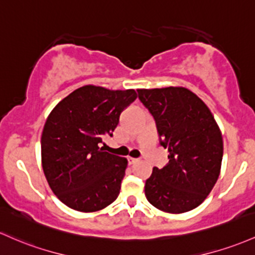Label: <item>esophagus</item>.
Segmentation results:
<instances>
[{"mask_svg":"<svg viewBox=\"0 0 255 255\" xmlns=\"http://www.w3.org/2000/svg\"><path fill=\"white\" fill-rule=\"evenodd\" d=\"M139 158H134V157H128V163L129 164H134L135 162H138Z\"/></svg>","mask_w":255,"mask_h":255,"instance_id":"esophagus-1","label":"esophagus"}]
</instances>
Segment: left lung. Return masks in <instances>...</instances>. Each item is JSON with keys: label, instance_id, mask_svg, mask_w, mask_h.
<instances>
[{"label": "left lung", "instance_id": "obj_1", "mask_svg": "<svg viewBox=\"0 0 255 255\" xmlns=\"http://www.w3.org/2000/svg\"><path fill=\"white\" fill-rule=\"evenodd\" d=\"M139 100L156 122L169 162L152 169L145 183L147 201L159 211L184 213L200 206L219 178L223 136L213 115L183 87L138 89Z\"/></svg>", "mask_w": 255, "mask_h": 255}]
</instances>
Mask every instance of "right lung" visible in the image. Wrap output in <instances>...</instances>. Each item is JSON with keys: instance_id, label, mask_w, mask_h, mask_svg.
I'll use <instances>...</instances> for the list:
<instances>
[{"instance_id": "add662e5", "label": "right lung", "mask_w": 255, "mask_h": 255, "mask_svg": "<svg viewBox=\"0 0 255 255\" xmlns=\"http://www.w3.org/2000/svg\"><path fill=\"white\" fill-rule=\"evenodd\" d=\"M136 99L134 89L83 86L53 109L41 136L42 167L54 195L70 208L96 212L121 190L127 158L100 147L120 115Z\"/></svg>"}]
</instances>
